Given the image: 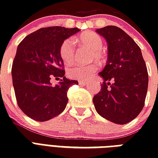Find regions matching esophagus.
I'll use <instances>...</instances> for the list:
<instances>
[{
  "label": "esophagus",
  "mask_w": 158,
  "mask_h": 158,
  "mask_svg": "<svg viewBox=\"0 0 158 158\" xmlns=\"http://www.w3.org/2000/svg\"><path fill=\"white\" fill-rule=\"evenodd\" d=\"M79 84H81V85H87V84H88V82L84 81V80H79Z\"/></svg>",
  "instance_id": "1"
}]
</instances>
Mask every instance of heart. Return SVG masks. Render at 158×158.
<instances>
[{"label": "heart", "instance_id": "obj_1", "mask_svg": "<svg viewBox=\"0 0 158 158\" xmlns=\"http://www.w3.org/2000/svg\"><path fill=\"white\" fill-rule=\"evenodd\" d=\"M79 40L93 50V52L91 53L92 60L95 59L98 61H102L104 59V53L102 51L103 43L100 36L93 32H89L80 36ZM74 42L71 39L64 40L60 49V54L62 60L65 63L71 62L74 58ZM96 70L97 66L95 64H75L69 68L68 74L71 78L82 80L89 79Z\"/></svg>", "mask_w": 158, "mask_h": 158}]
</instances>
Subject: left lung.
<instances>
[{
  "label": "left lung",
  "instance_id": "8db88e82",
  "mask_svg": "<svg viewBox=\"0 0 158 158\" xmlns=\"http://www.w3.org/2000/svg\"><path fill=\"white\" fill-rule=\"evenodd\" d=\"M96 32L107 43L108 57L99 73L103 84L93 102L101 116L124 125L137 117L143 108L148 84L147 67L140 48L121 28L106 26Z\"/></svg>",
  "mask_w": 158,
  "mask_h": 158
}]
</instances>
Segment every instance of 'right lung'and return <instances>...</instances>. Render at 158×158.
<instances>
[{
    "mask_svg": "<svg viewBox=\"0 0 158 158\" xmlns=\"http://www.w3.org/2000/svg\"><path fill=\"white\" fill-rule=\"evenodd\" d=\"M80 31L60 26L43 28L19 44L12 65V80L17 103L22 111L37 121H47L64 110L67 91L76 80L64 77L60 49L65 39ZM55 77L60 82L52 86Z\"/></svg>",
    "mask_w": 158,
    "mask_h": 158,
    "instance_id": "add662e5",
    "label": "right lung"
}]
</instances>
